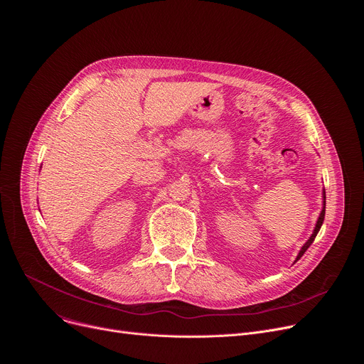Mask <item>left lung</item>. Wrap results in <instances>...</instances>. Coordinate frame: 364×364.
I'll use <instances>...</instances> for the list:
<instances>
[{
    "label": "left lung",
    "instance_id": "1",
    "mask_svg": "<svg viewBox=\"0 0 364 364\" xmlns=\"http://www.w3.org/2000/svg\"><path fill=\"white\" fill-rule=\"evenodd\" d=\"M323 210H321V213H320V218H318V220H317V223H316V228H314V232H313V235L309 236V239L304 243V246L301 247V250H299V253H298V256H296V259H295V262L298 261V259L305 253V250L311 246V243L314 242V239H316V236H317V233L320 232V229H321V225H323V222H324V216H326V190H323Z\"/></svg>",
    "mask_w": 364,
    "mask_h": 364
}]
</instances>
